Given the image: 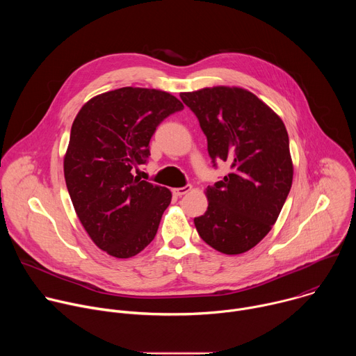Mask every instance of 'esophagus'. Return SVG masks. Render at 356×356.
Wrapping results in <instances>:
<instances>
[{"mask_svg":"<svg viewBox=\"0 0 356 356\" xmlns=\"http://www.w3.org/2000/svg\"><path fill=\"white\" fill-rule=\"evenodd\" d=\"M172 191H173V194H175V195H177V197H181V195L187 194L188 191H191V186H190V184H187V186H184V187H177V188H173Z\"/></svg>","mask_w":356,"mask_h":356,"instance_id":"esophagus-1","label":"esophagus"}]
</instances>
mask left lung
I'll use <instances>...</instances> for the list:
<instances>
[{
  "label": "left lung",
  "mask_w": 356,
  "mask_h": 356,
  "mask_svg": "<svg viewBox=\"0 0 356 356\" xmlns=\"http://www.w3.org/2000/svg\"><path fill=\"white\" fill-rule=\"evenodd\" d=\"M207 136L214 166L231 173L206 188L209 207L194 218L198 235L225 255L257 246L275 225L293 181L289 135L282 118L241 87L180 92Z\"/></svg>",
  "instance_id": "1"
}]
</instances>
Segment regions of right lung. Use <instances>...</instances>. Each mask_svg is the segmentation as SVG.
<instances>
[{
    "label": "right lung",
    "mask_w": 356,
    "mask_h": 356,
    "mask_svg": "<svg viewBox=\"0 0 356 356\" xmlns=\"http://www.w3.org/2000/svg\"><path fill=\"white\" fill-rule=\"evenodd\" d=\"M181 101L156 88L122 87L88 99L76 115L63 161L74 211L108 255L132 258L155 238L172 193L134 176L149 140Z\"/></svg>",
    "instance_id": "right-lung-1"
}]
</instances>
